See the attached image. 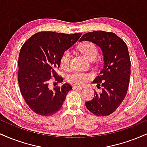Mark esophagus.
<instances>
[{"label": "esophagus", "instance_id": "1", "mask_svg": "<svg viewBox=\"0 0 147 147\" xmlns=\"http://www.w3.org/2000/svg\"><path fill=\"white\" fill-rule=\"evenodd\" d=\"M73 89H74V90H81V89H82V87L73 86Z\"/></svg>", "mask_w": 147, "mask_h": 147}]
</instances>
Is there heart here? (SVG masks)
<instances>
[{
	"label": "heart",
	"mask_w": 147,
	"mask_h": 147,
	"mask_svg": "<svg viewBox=\"0 0 147 147\" xmlns=\"http://www.w3.org/2000/svg\"><path fill=\"white\" fill-rule=\"evenodd\" d=\"M81 52L83 53V55L88 59L89 60L92 58H96V57L98 55V50L95 46V44L90 42L84 43L80 47ZM70 60V52L68 50H66L63 53L60 59V65L64 70H67L69 68ZM90 74L86 73V72H75L73 73L70 74L68 77V81L72 84H75L77 86L86 85L89 82L91 78Z\"/></svg>",
	"instance_id": "obj_1"
}]
</instances>
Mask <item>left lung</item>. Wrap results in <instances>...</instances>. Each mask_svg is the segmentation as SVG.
I'll return each instance as SVG.
<instances>
[{
  "label": "left lung",
  "instance_id": "left-lung-1",
  "mask_svg": "<svg viewBox=\"0 0 147 147\" xmlns=\"http://www.w3.org/2000/svg\"><path fill=\"white\" fill-rule=\"evenodd\" d=\"M84 41L99 46L104 58L102 70L93 81L97 88L103 87L102 92L95 91L93 99L86 102V106L95 115H109L123 102L129 88L131 61L127 45L115 33L104 31L85 34L79 42Z\"/></svg>",
  "mask_w": 147,
  "mask_h": 147
}]
</instances>
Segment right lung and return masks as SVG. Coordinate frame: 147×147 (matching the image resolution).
I'll use <instances>...</instances> for the list:
<instances>
[{
  "instance_id": "right-lung-1",
  "label": "right lung",
  "mask_w": 147,
  "mask_h": 147,
  "mask_svg": "<svg viewBox=\"0 0 147 147\" xmlns=\"http://www.w3.org/2000/svg\"><path fill=\"white\" fill-rule=\"evenodd\" d=\"M82 34L41 32L32 36L22 46L18 57V84L26 104L36 114L50 116L56 113L68 92L72 90L67 83L50 89L49 83L51 77L59 83L63 82L56 72L60 67L61 57Z\"/></svg>"
}]
</instances>
